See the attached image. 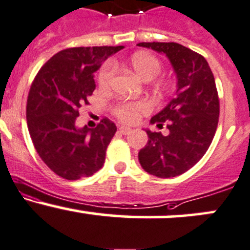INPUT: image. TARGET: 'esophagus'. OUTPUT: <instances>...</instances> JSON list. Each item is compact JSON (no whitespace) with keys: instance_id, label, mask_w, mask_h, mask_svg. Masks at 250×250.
<instances>
[{"instance_id":"esophagus-1","label":"esophagus","mask_w":250,"mask_h":250,"mask_svg":"<svg viewBox=\"0 0 250 250\" xmlns=\"http://www.w3.org/2000/svg\"><path fill=\"white\" fill-rule=\"evenodd\" d=\"M119 130L121 134H123V135H127V134H129L131 131L129 127H125V125H121V127L119 128Z\"/></svg>"}]
</instances>
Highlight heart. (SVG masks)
Segmentation results:
<instances>
[{
	"mask_svg": "<svg viewBox=\"0 0 250 250\" xmlns=\"http://www.w3.org/2000/svg\"><path fill=\"white\" fill-rule=\"evenodd\" d=\"M130 65L136 72V75L141 77L145 81H152L156 76L160 75L163 70V64L153 54L146 52L135 53L130 59ZM116 73V64L112 60H109L101 68L98 73V83L101 87H106L110 83L112 77ZM152 106L147 101H131V102H123L117 104L114 109V114L122 122L135 123L138 122L141 115L148 114Z\"/></svg>",
	"mask_w": 250,
	"mask_h": 250,
	"instance_id": "obj_1",
	"label": "heart"
}]
</instances>
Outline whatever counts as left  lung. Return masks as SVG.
Instances as JSON below:
<instances>
[{"instance_id": "8db88e82", "label": "left lung", "mask_w": 250, "mask_h": 250, "mask_svg": "<svg viewBox=\"0 0 250 250\" xmlns=\"http://www.w3.org/2000/svg\"><path fill=\"white\" fill-rule=\"evenodd\" d=\"M166 54L177 75V91L165 108L150 119L168 135L146 130L147 145L139 152L142 168L159 178L188 171L210 147L218 125L219 100L215 78L201 54L177 42H140Z\"/></svg>"}]
</instances>
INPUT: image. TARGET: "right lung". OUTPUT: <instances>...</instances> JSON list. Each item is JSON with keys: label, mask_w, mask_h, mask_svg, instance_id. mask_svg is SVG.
I'll return each instance as SVG.
<instances>
[{"label": "right lung", "mask_w": 250, "mask_h": 250, "mask_svg": "<svg viewBox=\"0 0 250 250\" xmlns=\"http://www.w3.org/2000/svg\"><path fill=\"white\" fill-rule=\"evenodd\" d=\"M123 46L72 47L40 68L27 100V125L41 160L59 177L77 180L102 168L117 128L109 119L78 128L79 108L96 89L94 73Z\"/></svg>", "instance_id": "right-lung-1"}]
</instances>
